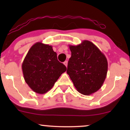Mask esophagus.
<instances>
[{
    "instance_id": "esophagus-1",
    "label": "esophagus",
    "mask_w": 130,
    "mask_h": 130,
    "mask_svg": "<svg viewBox=\"0 0 130 130\" xmlns=\"http://www.w3.org/2000/svg\"><path fill=\"white\" fill-rule=\"evenodd\" d=\"M63 64L67 67V65H68V61H65V62H63Z\"/></svg>"
}]
</instances>
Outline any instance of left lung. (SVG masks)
<instances>
[{
	"instance_id": "1",
	"label": "left lung",
	"mask_w": 130,
	"mask_h": 130,
	"mask_svg": "<svg viewBox=\"0 0 130 130\" xmlns=\"http://www.w3.org/2000/svg\"><path fill=\"white\" fill-rule=\"evenodd\" d=\"M71 56L67 73L80 93L89 95L101 87L106 77L108 61L93 43L84 40L76 46L69 45Z\"/></svg>"
}]
</instances>
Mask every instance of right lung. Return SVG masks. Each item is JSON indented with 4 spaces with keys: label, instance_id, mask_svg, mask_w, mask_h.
<instances>
[{
    "label": "right lung",
    "instance_id": "right-lung-1",
    "mask_svg": "<svg viewBox=\"0 0 130 130\" xmlns=\"http://www.w3.org/2000/svg\"><path fill=\"white\" fill-rule=\"evenodd\" d=\"M22 70L29 87L35 93L44 94L52 89L67 68L57 60L52 46L37 42L25 57Z\"/></svg>",
    "mask_w": 130,
    "mask_h": 130
}]
</instances>
